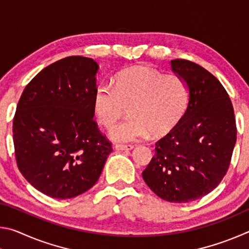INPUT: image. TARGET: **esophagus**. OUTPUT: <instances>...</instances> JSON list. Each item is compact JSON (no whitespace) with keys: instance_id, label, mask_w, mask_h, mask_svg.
I'll list each match as a JSON object with an SVG mask.
<instances>
[{"instance_id":"obj_1","label":"esophagus","mask_w":249,"mask_h":249,"mask_svg":"<svg viewBox=\"0 0 249 249\" xmlns=\"http://www.w3.org/2000/svg\"><path fill=\"white\" fill-rule=\"evenodd\" d=\"M133 148H134L133 145H122V144L115 145L116 150H132Z\"/></svg>"}]
</instances>
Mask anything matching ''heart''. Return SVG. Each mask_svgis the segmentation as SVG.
I'll return each mask as SVG.
<instances>
[{
  "instance_id": "1",
  "label": "heart",
  "mask_w": 249,
  "mask_h": 249,
  "mask_svg": "<svg viewBox=\"0 0 249 249\" xmlns=\"http://www.w3.org/2000/svg\"><path fill=\"white\" fill-rule=\"evenodd\" d=\"M188 102V88L182 79L146 66L122 71L114 78V88L99 84L92 98L96 119L107 128L128 107V119L109 130V137L116 142H134L150 132L156 136L167 134L183 117Z\"/></svg>"
}]
</instances>
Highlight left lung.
<instances>
[{"mask_svg": "<svg viewBox=\"0 0 249 249\" xmlns=\"http://www.w3.org/2000/svg\"><path fill=\"white\" fill-rule=\"evenodd\" d=\"M170 66L188 88V107L179 123L156 142L142 179L161 199L187 203L220 184L237 132L231 99L212 73L183 59L171 60Z\"/></svg>", "mask_w": 249, "mask_h": 249, "instance_id": "1", "label": "left lung"}]
</instances>
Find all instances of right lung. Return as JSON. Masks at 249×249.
Returning a JSON list of instances; mask_svg holds the SVG:
<instances>
[{"label": "right lung", "mask_w": 249, "mask_h": 249, "mask_svg": "<svg viewBox=\"0 0 249 249\" xmlns=\"http://www.w3.org/2000/svg\"><path fill=\"white\" fill-rule=\"evenodd\" d=\"M99 65L72 56L46 67L29 82L13 120L20 174L53 199H70L93 187L112 146L93 120Z\"/></svg>", "instance_id": "add662e5"}]
</instances>
